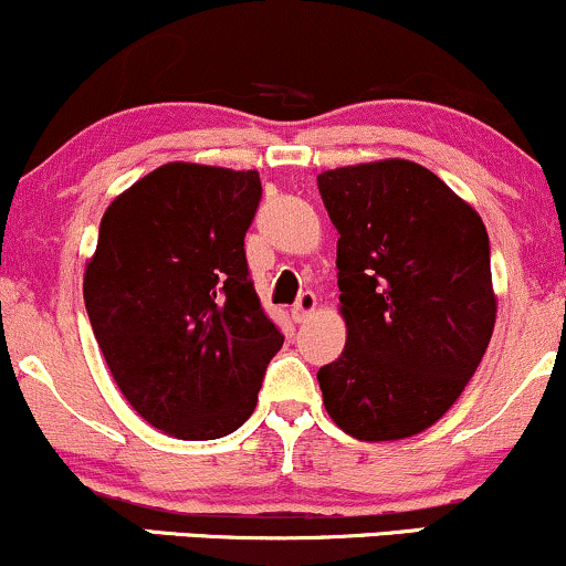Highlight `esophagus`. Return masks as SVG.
<instances>
[{"label": "esophagus", "mask_w": 566, "mask_h": 566, "mask_svg": "<svg viewBox=\"0 0 566 566\" xmlns=\"http://www.w3.org/2000/svg\"><path fill=\"white\" fill-rule=\"evenodd\" d=\"M314 311H316V295H314V292L305 290V292H301V295H297L295 305H292V319L305 322L311 314H314Z\"/></svg>", "instance_id": "1"}]
</instances>
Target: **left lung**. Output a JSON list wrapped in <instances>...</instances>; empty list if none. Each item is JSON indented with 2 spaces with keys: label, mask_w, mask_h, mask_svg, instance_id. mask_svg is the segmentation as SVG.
<instances>
[{
  "label": "left lung",
  "mask_w": 566,
  "mask_h": 566,
  "mask_svg": "<svg viewBox=\"0 0 566 566\" xmlns=\"http://www.w3.org/2000/svg\"><path fill=\"white\" fill-rule=\"evenodd\" d=\"M337 239L346 350L316 378L329 418L361 441L426 431L476 373L492 327L490 237L444 180L407 159L316 178Z\"/></svg>",
  "instance_id": "left-lung-1"
}]
</instances>
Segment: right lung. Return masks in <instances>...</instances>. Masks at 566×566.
Returning <instances> with one entry per match:
<instances>
[{
  "instance_id": "1",
  "label": "right lung",
  "mask_w": 566,
  "mask_h": 566,
  "mask_svg": "<svg viewBox=\"0 0 566 566\" xmlns=\"http://www.w3.org/2000/svg\"><path fill=\"white\" fill-rule=\"evenodd\" d=\"M255 170L170 161L108 205L84 305L116 386L170 437L237 431L284 335L250 279Z\"/></svg>"
}]
</instances>
